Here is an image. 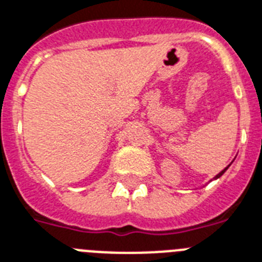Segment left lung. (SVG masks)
Listing matches in <instances>:
<instances>
[{
  "mask_svg": "<svg viewBox=\"0 0 262 262\" xmlns=\"http://www.w3.org/2000/svg\"><path fill=\"white\" fill-rule=\"evenodd\" d=\"M229 166H230V165H228V166H226V168H225V169H224V170H221V172H220V173H219V174H217V176H216V177H214V179H213V180H217V179H220V177H221V176H223V174H224V173H225V172H226V169L229 168Z\"/></svg>",
  "mask_w": 262,
  "mask_h": 262,
  "instance_id": "obj_1",
  "label": "left lung"
}]
</instances>
